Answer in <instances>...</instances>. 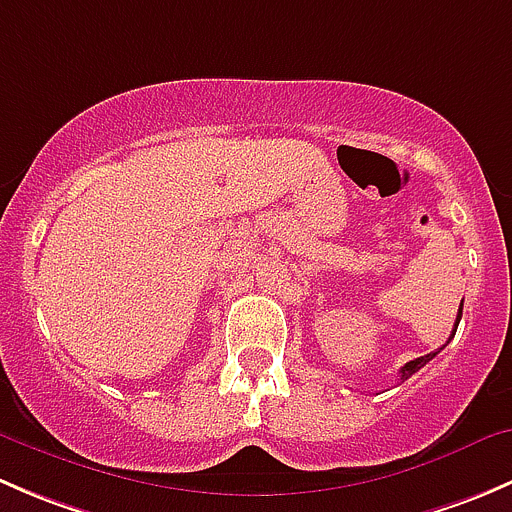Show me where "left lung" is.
Here are the masks:
<instances>
[{"mask_svg": "<svg viewBox=\"0 0 512 512\" xmlns=\"http://www.w3.org/2000/svg\"><path fill=\"white\" fill-rule=\"evenodd\" d=\"M461 314H463V304H461V307H458V317H456V327H453V334H456V329H458V322H461ZM433 356H436V354L418 356V359L409 361V364H406V366H401V379H409L411 374H416V371L421 369V366H426V361H431Z\"/></svg>", "mask_w": 512, "mask_h": 512, "instance_id": "1", "label": "left lung"}]
</instances>
